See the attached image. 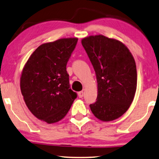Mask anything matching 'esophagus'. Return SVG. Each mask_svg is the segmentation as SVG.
Wrapping results in <instances>:
<instances>
[{
	"instance_id": "34e87169",
	"label": "esophagus",
	"mask_w": 159,
	"mask_h": 159,
	"mask_svg": "<svg viewBox=\"0 0 159 159\" xmlns=\"http://www.w3.org/2000/svg\"><path fill=\"white\" fill-rule=\"evenodd\" d=\"M84 91H79V98H82L83 97H84Z\"/></svg>"
}]
</instances>
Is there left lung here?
Wrapping results in <instances>:
<instances>
[{
    "mask_svg": "<svg viewBox=\"0 0 159 159\" xmlns=\"http://www.w3.org/2000/svg\"><path fill=\"white\" fill-rule=\"evenodd\" d=\"M96 73L98 94L90 104L93 115L112 121L126 112L137 88V70L133 55L120 41L103 35L81 40Z\"/></svg>",
    "mask_w": 159,
    "mask_h": 159,
    "instance_id": "8db88e82",
    "label": "left lung"
}]
</instances>
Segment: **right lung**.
I'll return each instance as SVG.
<instances>
[{
	"mask_svg": "<svg viewBox=\"0 0 159 159\" xmlns=\"http://www.w3.org/2000/svg\"><path fill=\"white\" fill-rule=\"evenodd\" d=\"M78 38L42 44L31 55L20 79L21 91L31 112L52 124L68 112L77 93L71 90L66 65Z\"/></svg>",
	"mask_w": 159,
	"mask_h": 159,
	"instance_id": "right-lung-1",
	"label": "right lung"
}]
</instances>
